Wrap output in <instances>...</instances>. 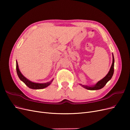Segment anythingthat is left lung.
<instances>
[{
    "label": "left lung",
    "mask_w": 130,
    "mask_h": 130,
    "mask_svg": "<svg viewBox=\"0 0 130 130\" xmlns=\"http://www.w3.org/2000/svg\"><path fill=\"white\" fill-rule=\"evenodd\" d=\"M112 58H113V61H112V64L111 67V68L109 69V71L107 73V74L101 80L98 81L97 83L94 85V86H87V85H82V84H80L82 87L84 88L88 89V90H98L103 88L104 86L106 85V84L107 83V82L109 81L111 79V78L113 76V73H114V64H115V58H114L113 54H112Z\"/></svg>",
    "instance_id": "obj_1"
}]
</instances>
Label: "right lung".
Masks as SVG:
<instances>
[{
	"mask_svg": "<svg viewBox=\"0 0 130 130\" xmlns=\"http://www.w3.org/2000/svg\"><path fill=\"white\" fill-rule=\"evenodd\" d=\"M16 70H17V73L19 78H20V80L22 81L24 83L30 88L34 89H40L44 88L49 86L51 84H52V81H53V79L51 80L49 82H46V83H36V82H34L30 81L29 79L26 78L21 73V71L19 70V67H18V62L16 61Z\"/></svg>",
	"mask_w": 130,
	"mask_h": 130,
	"instance_id": "right-lung-1",
	"label": "right lung"
}]
</instances>
